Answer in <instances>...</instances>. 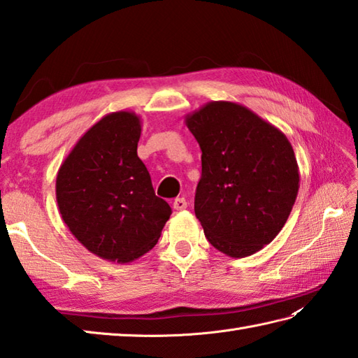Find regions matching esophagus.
I'll return each instance as SVG.
<instances>
[{"instance_id":"34e87169","label":"esophagus","mask_w":358,"mask_h":358,"mask_svg":"<svg viewBox=\"0 0 358 358\" xmlns=\"http://www.w3.org/2000/svg\"><path fill=\"white\" fill-rule=\"evenodd\" d=\"M172 206L175 210H185L187 208V201H186V199H183V196H178V199L173 200Z\"/></svg>"}]
</instances>
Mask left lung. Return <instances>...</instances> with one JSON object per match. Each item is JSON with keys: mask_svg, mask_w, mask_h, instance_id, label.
<instances>
[{"mask_svg": "<svg viewBox=\"0 0 358 358\" xmlns=\"http://www.w3.org/2000/svg\"><path fill=\"white\" fill-rule=\"evenodd\" d=\"M201 149L194 210L220 252L252 255L283 229L300 173L286 135L250 109L210 101L185 117Z\"/></svg>", "mask_w": 358, "mask_h": 358, "instance_id": "1", "label": "left lung"}]
</instances>
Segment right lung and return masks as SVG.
<instances>
[{
    "instance_id": "right-lung-1",
    "label": "right lung",
    "mask_w": 358,
    "mask_h": 358,
    "mask_svg": "<svg viewBox=\"0 0 358 358\" xmlns=\"http://www.w3.org/2000/svg\"><path fill=\"white\" fill-rule=\"evenodd\" d=\"M140 135L135 112L108 113L77 141L57 173L63 222L89 252L108 262L129 263L149 252L172 214L136 155Z\"/></svg>"
}]
</instances>
